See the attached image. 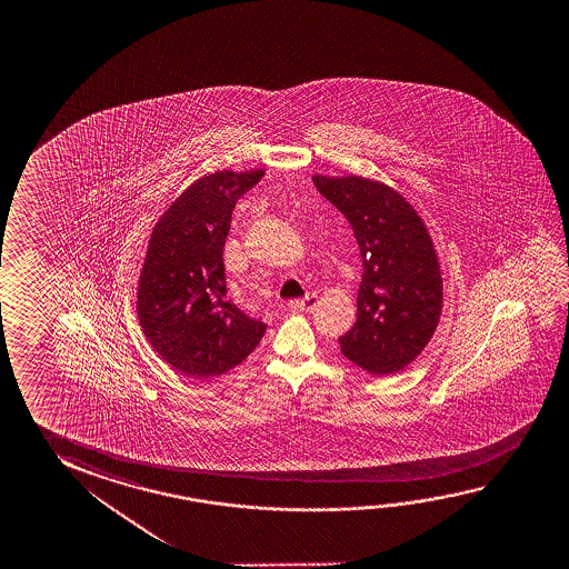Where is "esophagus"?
Instances as JSON below:
<instances>
[{"label":"esophagus","instance_id":"obj_1","mask_svg":"<svg viewBox=\"0 0 569 569\" xmlns=\"http://www.w3.org/2000/svg\"><path fill=\"white\" fill-rule=\"evenodd\" d=\"M317 306V296L316 293H308L303 299H296V301H291V308L298 309V311H313Z\"/></svg>","mask_w":569,"mask_h":569}]
</instances>
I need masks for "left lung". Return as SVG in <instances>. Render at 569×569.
<instances>
[{
    "mask_svg": "<svg viewBox=\"0 0 569 569\" xmlns=\"http://www.w3.org/2000/svg\"><path fill=\"white\" fill-rule=\"evenodd\" d=\"M311 180L349 220L363 260L357 321L339 337L341 353L367 373H399L429 345L442 313V273L429 230L409 200L381 180Z\"/></svg>",
    "mask_w": 569,
    "mask_h": 569,
    "instance_id": "left-lung-1",
    "label": "left lung"
}]
</instances>
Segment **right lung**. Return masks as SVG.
Instances as JSON below:
<instances>
[{
  "mask_svg": "<svg viewBox=\"0 0 569 569\" xmlns=\"http://www.w3.org/2000/svg\"><path fill=\"white\" fill-rule=\"evenodd\" d=\"M266 170H216L194 180L152 228L137 286V316L152 349L178 373L212 379L242 363L266 323L226 296V236L238 198Z\"/></svg>",
  "mask_w": 569,
  "mask_h": 569,
  "instance_id": "obj_1",
  "label": "right lung"
}]
</instances>
